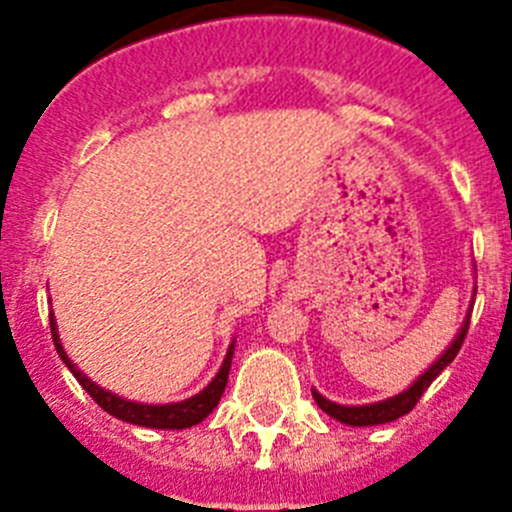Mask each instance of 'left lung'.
<instances>
[{"instance_id": "8db88e82", "label": "left lung", "mask_w": 512, "mask_h": 512, "mask_svg": "<svg viewBox=\"0 0 512 512\" xmlns=\"http://www.w3.org/2000/svg\"><path fill=\"white\" fill-rule=\"evenodd\" d=\"M474 295H477V287H474ZM472 302H474V297H472ZM469 315H472V312H467V318H464V323H461L459 333H456L454 341L449 343V348H446V351H443V354L438 356V359L433 361V364L428 366V369H425V372L420 374L413 384H410L408 390H402L400 395L387 397V400H379V402H369V405H341V402H333V400H328V397H323L318 390H312V397H315V402H318V408L323 410V413H328L330 418H336L338 423L356 425V428H364V425L392 423V420L402 418V415H408L410 410L418 405V400L423 397V392L431 387L433 379H436L438 374H441L443 369H446V366L456 359L461 343H464V336H467V330H469Z\"/></svg>"}]
</instances>
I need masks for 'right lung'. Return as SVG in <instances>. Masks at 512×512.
Instances as JSON below:
<instances>
[{"label": "right lung", "mask_w": 512, "mask_h": 512, "mask_svg": "<svg viewBox=\"0 0 512 512\" xmlns=\"http://www.w3.org/2000/svg\"><path fill=\"white\" fill-rule=\"evenodd\" d=\"M51 333H53V343H56V351L58 356H61V361L69 366V372L79 379L81 387L92 395V400L97 402L104 413L115 415L117 420H125V423L143 425V428H158V431H182V428H192V425L202 423V420L217 408V402H220V397H223L225 392V384H228L230 361H233V351H235V338H233L228 346V354H225L223 359V366L217 369L215 379H212L202 392H197V395L187 397V400L182 402H169V405H146V402H135V400H128V397L115 395V392L110 390H104V387H99L97 382H92L87 374L81 372L79 366L69 359L66 348H63L61 336H58L56 315H53V312H51Z\"/></svg>", "instance_id": "1"}]
</instances>
